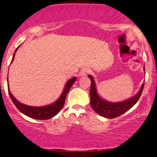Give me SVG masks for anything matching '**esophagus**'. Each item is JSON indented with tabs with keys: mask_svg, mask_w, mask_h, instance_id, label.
I'll use <instances>...</instances> for the list:
<instances>
[{
	"mask_svg": "<svg viewBox=\"0 0 157 157\" xmlns=\"http://www.w3.org/2000/svg\"><path fill=\"white\" fill-rule=\"evenodd\" d=\"M88 72H89V69H88L87 68H82L80 70V72H79V76H86V74H88Z\"/></svg>",
	"mask_w": 157,
	"mask_h": 157,
	"instance_id": "34e87169",
	"label": "esophagus"
}]
</instances>
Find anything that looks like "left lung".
<instances>
[{
    "instance_id": "1",
    "label": "left lung",
    "mask_w": 157,
    "mask_h": 157,
    "mask_svg": "<svg viewBox=\"0 0 157 157\" xmlns=\"http://www.w3.org/2000/svg\"><path fill=\"white\" fill-rule=\"evenodd\" d=\"M144 71H145V66H144ZM88 76L91 81V89H90V96H91L90 104L91 108L98 115L108 119H113L119 117L134 106L140 98L144 86V84L142 83L140 89L136 95L128 99L120 102H111L101 97L97 91L94 77L91 75H89Z\"/></svg>"
}]
</instances>
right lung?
<instances>
[{
	"mask_svg": "<svg viewBox=\"0 0 157 157\" xmlns=\"http://www.w3.org/2000/svg\"><path fill=\"white\" fill-rule=\"evenodd\" d=\"M19 46L16 49V51H15L14 54L13 56V59H12L11 62H10V63H11L14 60L15 54H16V52L17 51V50H18ZM7 79H8L7 81H8V94H9L10 98H11L12 101L13 102L15 106H16V108L18 109L21 113H23V114L27 116V117H31L32 119L46 120V119H51V118H53V117H55V116L61 110L64 105V103H65L66 95H67L68 92L71 89V87L72 86L73 84H74V83L76 81V77L74 76L73 78L68 79V81L65 84V86H64V89L63 90V91H62L61 96H59L57 100H56L54 102L52 103V104L46 105V106H29V105L23 104L20 101H18L13 96V94L10 93V91L9 84H8V75Z\"/></svg>",
	"mask_w": 157,
	"mask_h": 157,
	"instance_id": "add662e5",
	"label": "right lung"
}]
</instances>
